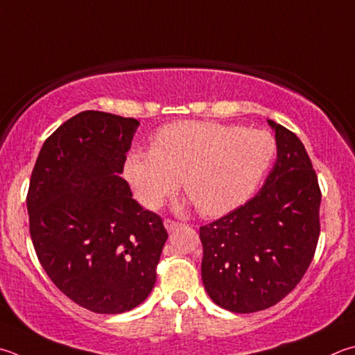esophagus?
Returning a JSON list of instances; mask_svg holds the SVG:
<instances>
[{
    "label": "esophagus",
    "instance_id": "1",
    "mask_svg": "<svg viewBox=\"0 0 355 355\" xmlns=\"http://www.w3.org/2000/svg\"><path fill=\"white\" fill-rule=\"evenodd\" d=\"M178 222H175V220H172V218H164V227H166V230L167 231H172V230H175L177 227H178Z\"/></svg>",
    "mask_w": 355,
    "mask_h": 355
}]
</instances>
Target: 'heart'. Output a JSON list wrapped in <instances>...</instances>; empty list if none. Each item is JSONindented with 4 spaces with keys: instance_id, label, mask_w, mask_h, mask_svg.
<instances>
[{
    "instance_id": "heart-1",
    "label": "heart",
    "mask_w": 355,
    "mask_h": 355,
    "mask_svg": "<svg viewBox=\"0 0 355 355\" xmlns=\"http://www.w3.org/2000/svg\"><path fill=\"white\" fill-rule=\"evenodd\" d=\"M276 155L268 132L211 121H178L153 135L150 149L127 155L124 173L135 197L155 209L178 189L203 216H222L247 200Z\"/></svg>"
}]
</instances>
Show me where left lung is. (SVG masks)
<instances>
[{
  "label": "left lung",
  "instance_id": "8db88e82",
  "mask_svg": "<svg viewBox=\"0 0 355 355\" xmlns=\"http://www.w3.org/2000/svg\"><path fill=\"white\" fill-rule=\"evenodd\" d=\"M276 163L247 203L200 227L202 279L227 311L251 313L278 304L307 272L320 237L321 189L301 139L268 121Z\"/></svg>",
  "mask_w": 355,
  "mask_h": 355
}]
</instances>
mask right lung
<instances>
[{
  "label": "right lung",
  "instance_id": "right-lung-1",
  "mask_svg": "<svg viewBox=\"0 0 355 355\" xmlns=\"http://www.w3.org/2000/svg\"><path fill=\"white\" fill-rule=\"evenodd\" d=\"M139 122L82 112L46 138L32 169L29 231L49 279L76 304L122 313L157 281L167 231L119 173Z\"/></svg>",
  "mask_w": 355,
  "mask_h": 355
}]
</instances>
